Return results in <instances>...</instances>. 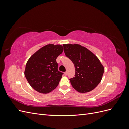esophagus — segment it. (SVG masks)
Returning <instances> with one entry per match:
<instances>
[{"instance_id": "1", "label": "esophagus", "mask_w": 129, "mask_h": 129, "mask_svg": "<svg viewBox=\"0 0 129 129\" xmlns=\"http://www.w3.org/2000/svg\"><path fill=\"white\" fill-rule=\"evenodd\" d=\"M64 74L65 75H67V72H64Z\"/></svg>"}]
</instances>
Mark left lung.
<instances>
[{
    "mask_svg": "<svg viewBox=\"0 0 129 129\" xmlns=\"http://www.w3.org/2000/svg\"><path fill=\"white\" fill-rule=\"evenodd\" d=\"M66 56L75 68V77L70 79L73 87L81 93L90 91L102 80L104 68L94 54L79 44L63 45Z\"/></svg>",
    "mask_w": 129,
    "mask_h": 129,
    "instance_id": "left-lung-1",
    "label": "left lung"
}]
</instances>
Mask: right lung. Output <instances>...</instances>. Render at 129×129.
<instances>
[{"label":"right lung","instance_id":"right-lung-1","mask_svg":"<svg viewBox=\"0 0 129 129\" xmlns=\"http://www.w3.org/2000/svg\"><path fill=\"white\" fill-rule=\"evenodd\" d=\"M63 50L61 45H47L37 50L27 61L25 76L37 91L47 93L57 87L63 73L58 71L56 59Z\"/></svg>","mask_w":129,"mask_h":129}]
</instances>
